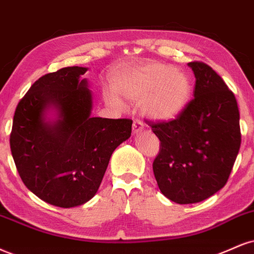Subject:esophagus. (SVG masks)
Returning <instances> with one entry per match:
<instances>
[{"label": "esophagus", "instance_id": "esophagus-1", "mask_svg": "<svg viewBox=\"0 0 254 254\" xmlns=\"http://www.w3.org/2000/svg\"><path fill=\"white\" fill-rule=\"evenodd\" d=\"M144 129V125L138 119H136V121H133V124H132V132L133 133H138Z\"/></svg>", "mask_w": 254, "mask_h": 254}]
</instances>
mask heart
<instances>
[{
    "instance_id": "heart-1",
    "label": "heart",
    "mask_w": 254,
    "mask_h": 254,
    "mask_svg": "<svg viewBox=\"0 0 254 254\" xmlns=\"http://www.w3.org/2000/svg\"><path fill=\"white\" fill-rule=\"evenodd\" d=\"M114 90L104 91L110 105L122 108L125 102L139 104L143 114L155 121H172L187 108L193 92L190 77L185 71L162 63L116 71Z\"/></svg>"
}]
</instances>
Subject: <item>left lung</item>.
I'll return each instance as SVG.
<instances>
[{
	"label": "left lung",
	"mask_w": 254,
	"mask_h": 254,
	"mask_svg": "<svg viewBox=\"0 0 254 254\" xmlns=\"http://www.w3.org/2000/svg\"><path fill=\"white\" fill-rule=\"evenodd\" d=\"M188 66L196 79L194 99L174 121L150 125L161 142L152 164L158 188L180 204L200 202L224 187L241 143L234 94L212 67Z\"/></svg>",
	"instance_id": "8db88e82"
}]
</instances>
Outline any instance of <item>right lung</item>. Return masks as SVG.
Wrapping results in <instances>:
<instances>
[{"instance_id": "1", "label": "right lung", "mask_w": 254, "mask_h": 254, "mask_svg": "<svg viewBox=\"0 0 254 254\" xmlns=\"http://www.w3.org/2000/svg\"><path fill=\"white\" fill-rule=\"evenodd\" d=\"M87 67L36 80L17 105L10 135L24 186L45 202L71 208L98 191L112 152L131 136V119L93 117Z\"/></svg>"}]
</instances>
